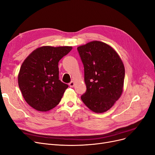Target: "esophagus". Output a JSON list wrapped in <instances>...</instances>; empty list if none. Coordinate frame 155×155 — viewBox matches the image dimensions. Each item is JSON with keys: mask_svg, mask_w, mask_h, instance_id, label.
Returning a JSON list of instances; mask_svg holds the SVG:
<instances>
[{"mask_svg": "<svg viewBox=\"0 0 155 155\" xmlns=\"http://www.w3.org/2000/svg\"><path fill=\"white\" fill-rule=\"evenodd\" d=\"M68 85H70V87H73L74 86V82H70L68 84Z\"/></svg>", "mask_w": 155, "mask_h": 155, "instance_id": "34e87169", "label": "esophagus"}]
</instances>
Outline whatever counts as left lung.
<instances>
[{
	"mask_svg": "<svg viewBox=\"0 0 155 155\" xmlns=\"http://www.w3.org/2000/svg\"><path fill=\"white\" fill-rule=\"evenodd\" d=\"M84 64L86 92L84 103L92 111L103 113L110 109L123 91L125 68L117 52L104 42L93 41L78 47Z\"/></svg>",
	"mask_w": 155,
	"mask_h": 155,
	"instance_id": "1",
	"label": "left lung"
}]
</instances>
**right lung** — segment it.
I'll return each mask as SVG.
<instances>
[{
  "label": "right lung",
  "mask_w": 155,
  "mask_h": 155,
  "mask_svg": "<svg viewBox=\"0 0 155 155\" xmlns=\"http://www.w3.org/2000/svg\"><path fill=\"white\" fill-rule=\"evenodd\" d=\"M71 49L69 46L41 47L23 63L18 85L26 102L33 108L48 111L60 102L68 85L59 79L58 63Z\"/></svg>",
  "instance_id": "right-lung-1"
}]
</instances>
